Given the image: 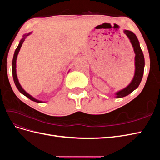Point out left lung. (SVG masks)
<instances>
[{
    "mask_svg": "<svg viewBox=\"0 0 160 160\" xmlns=\"http://www.w3.org/2000/svg\"><path fill=\"white\" fill-rule=\"evenodd\" d=\"M123 33L126 35L129 39L135 52V72L130 83L127 87H125L124 89L119 90L115 93V97L116 98H122L127 96L138 88L142 79L145 67L143 53L141 49V47H140L139 42L136 35L133 32L128 30H124Z\"/></svg>",
    "mask_w": 160,
    "mask_h": 160,
    "instance_id": "obj_1",
    "label": "left lung"
}]
</instances>
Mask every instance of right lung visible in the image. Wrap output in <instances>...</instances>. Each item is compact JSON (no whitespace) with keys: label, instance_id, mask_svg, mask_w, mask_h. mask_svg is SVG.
Instances as JSON below:
<instances>
[{"label":"right lung","instance_id":"obj_1","mask_svg":"<svg viewBox=\"0 0 160 160\" xmlns=\"http://www.w3.org/2000/svg\"><path fill=\"white\" fill-rule=\"evenodd\" d=\"M31 33H32V32H28L27 34H25V35L22 36V39L20 41V42H19V44H18L17 48L16 49L15 51H14L13 59H12V71L13 80H14V84H15V85L17 87V88L18 89V90L19 91H20V93H21L22 95L26 96L27 98H28V99H30L31 100L35 101V102H37V103H44L45 101L38 100V99H35V98H33L32 95H31L30 94H28L27 92L22 88V86L21 85L20 83H19L18 79V77H17V69H16L17 68V64L16 63H17V59L18 54L19 51H20V49H21V48L22 47V43L24 42V41H25V38L28 36H29Z\"/></svg>","mask_w":160,"mask_h":160}]
</instances>
